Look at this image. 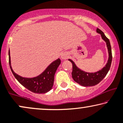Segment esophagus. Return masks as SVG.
<instances>
[{"label":"esophagus","instance_id":"esophagus-1","mask_svg":"<svg viewBox=\"0 0 123 123\" xmlns=\"http://www.w3.org/2000/svg\"><path fill=\"white\" fill-rule=\"evenodd\" d=\"M68 57H69V55H68V54L67 53H63L62 54L61 58L62 60H66Z\"/></svg>","mask_w":123,"mask_h":123}]
</instances>
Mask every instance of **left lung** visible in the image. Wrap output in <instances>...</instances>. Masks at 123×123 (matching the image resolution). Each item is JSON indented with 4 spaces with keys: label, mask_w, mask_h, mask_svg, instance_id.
Masks as SVG:
<instances>
[{
    "label": "left lung",
    "mask_w": 123,
    "mask_h": 123,
    "mask_svg": "<svg viewBox=\"0 0 123 123\" xmlns=\"http://www.w3.org/2000/svg\"><path fill=\"white\" fill-rule=\"evenodd\" d=\"M96 32L100 34L102 39L105 40L106 43L107 48H108V54H109L108 62L103 69L96 73H90L85 72V71L79 69L78 68H77V66H76L74 62L70 59H69V61L72 63L73 65V71L71 73L72 78L74 81L80 84L82 86H92L98 84L106 76L110 69V67H111L112 60V55L111 46L110 40L105 36V33L99 28L96 29Z\"/></svg>",
    "instance_id": "obj_1"
}]
</instances>
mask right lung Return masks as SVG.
Here are the masks:
<instances>
[{
	"mask_svg": "<svg viewBox=\"0 0 123 123\" xmlns=\"http://www.w3.org/2000/svg\"><path fill=\"white\" fill-rule=\"evenodd\" d=\"M9 55V64L13 73L14 77L18 80V82L23 85L24 87L27 88L29 91L37 94H44L48 92L52 88L53 86L54 74L57 68L61 63L60 58L54 61L45 69L42 74L36 77L28 78H24L16 74L12 69L11 65V58L10 50Z\"/></svg>",
	"mask_w": 123,
	"mask_h": 123,
	"instance_id": "add662e5",
	"label": "right lung"
}]
</instances>
